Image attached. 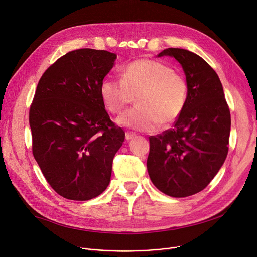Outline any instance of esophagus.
Listing matches in <instances>:
<instances>
[{
	"mask_svg": "<svg viewBox=\"0 0 257 257\" xmlns=\"http://www.w3.org/2000/svg\"><path fill=\"white\" fill-rule=\"evenodd\" d=\"M134 136H136V133L130 132V131H127V132H126V134H125V138H126V140H127V141H129V140H131Z\"/></svg>",
	"mask_w": 257,
	"mask_h": 257,
	"instance_id": "1",
	"label": "esophagus"
}]
</instances>
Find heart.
<instances>
[{"label":"heart","instance_id":"obj_1","mask_svg":"<svg viewBox=\"0 0 257 257\" xmlns=\"http://www.w3.org/2000/svg\"><path fill=\"white\" fill-rule=\"evenodd\" d=\"M107 110L119 113L137 97V106L117 117L120 126L140 131L170 125L182 113L187 101L186 81L170 66L152 59L130 62L121 73V81L107 79L101 85Z\"/></svg>","mask_w":257,"mask_h":257}]
</instances>
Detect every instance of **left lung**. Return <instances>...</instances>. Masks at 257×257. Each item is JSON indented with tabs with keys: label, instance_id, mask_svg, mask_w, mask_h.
Listing matches in <instances>:
<instances>
[{
	"label": "left lung",
	"instance_id": "1",
	"mask_svg": "<svg viewBox=\"0 0 257 257\" xmlns=\"http://www.w3.org/2000/svg\"><path fill=\"white\" fill-rule=\"evenodd\" d=\"M166 55L182 66L187 101L173 128L149 138L147 169L160 192L184 198L204 190L224 164L231 117L220 78L203 58L179 48L158 54Z\"/></svg>",
	"mask_w": 257,
	"mask_h": 257
}]
</instances>
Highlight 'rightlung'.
I'll return each instance as SVG.
<instances>
[{
  "label": "right lung",
  "mask_w": 257,
  "mask_h": 257,
  "mask_svg": "<svg viewBox=\"0 0 257 257\" xmlns=\"http://www.w3.org/2000/svg\"><path fill=\"white\" fill-rule=\"evenodd\" d=\"M116 55L78 49L58 58L39 79L29 110L32 153L61 197L86 201L109 184L125 132L105 110L104 77Z\"/></svg>",
  "instance_id": "obj_1"
}]
</instances>
